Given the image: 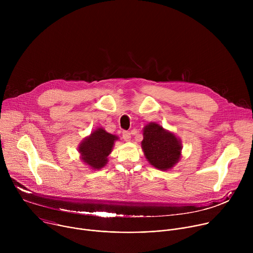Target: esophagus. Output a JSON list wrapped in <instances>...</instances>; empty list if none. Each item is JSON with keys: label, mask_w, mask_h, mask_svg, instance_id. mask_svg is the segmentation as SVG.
<instances>
[{"label": "esophagus", "mask_w": 253, "mask_h": 253, "mask_svg": "<svg viewBox=\"0 0 253 253\" xmlns=\"http://www.w3.org/2000/svg\"><path fill=\"white\" fill-rule=\"evenodd\" d=\"M122 137H123V139L125 140V141H130L131 140V134L128 132V131H123L122 132Z\"/></svg>", "instance_id": "esophagus-1"}]
</instances>
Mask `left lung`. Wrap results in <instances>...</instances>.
<instances>
[{
	"mask_svg": "<svg viewBox=\"0 0 253 253\" xmlns=\"http://www.w3.org/2000/svg\"><path fill=\"white\" fill-rule=\"evenodd\" d=\"M141 147L149 163L159 170L171 169L181 157V141L154 122L144 127Z\"/></svg>",
	"mask_w": 253,
	"mask_h": 253,
	"instance_id": "8db88e82",
	"label": "left lung"
}]
</instances>
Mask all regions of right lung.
Returning a JSON list of instances; mask_svg holds the SVG:
<instances>
[{
    "label": "right lung",
    "mask_w": 253,
    "mask_h": 253,
    "mask_svg": "<svg viewBox=\"0 0 253 253\" xmlns=\"http://www.w3.org/2000/svg\"><path fill=\"white\" fill-rule=\"evenodd\" d=\"M116 135L106 132L103 128L94 130L79 145V153L84 163L92 169H101L108 162V156L112 152Z\"/></svg>",
    "instance_id": "1"
}]
</instances>
